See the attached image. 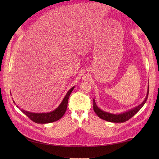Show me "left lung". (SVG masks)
Masks as SVG:
<instances>
[{
  "label": "left lung",
  "mask_w": 159,
  "mask_h": 159,
  "mask_svg": "<svg viewBox=\"0 0 159 159\" xmlns=\"http://www.w3.org/2000/svg\"><path fill=\"white\" fill-rule=\"evenodd\" d=\"M148 93H149V91H148V93L145 100L141 104L139 105L137 107L134 108V109L121 114L115 115L110 113H107L101 110V109H99V107L97 106V104L95 103L94 99H93V110L98 117H100L103 120H105L106 121L111 122H124L128 120L131 117H133V116L141 109L142 107L144 105L148 99Z\"/></svg>",
  "instance_id": "8db88e82"
}]
</instances>
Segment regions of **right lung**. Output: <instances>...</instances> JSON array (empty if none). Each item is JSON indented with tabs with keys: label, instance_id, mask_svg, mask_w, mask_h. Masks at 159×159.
Segmentation results:
<instances>
[{
	"label": "right lung",
	"instance_id": "right-lung-1",
	"mask_svg": "<svg viewBox=\"0 0 159 159\" xmlns=\"http://www.w3.org/2000/svg\"><path fill=\"white\" fill-rule=\"evenodd\" d=\"M73 89H74V87L71 88L69 90V91L67 93L66 95L65 96L64 98L63 99V101L60 104V106H58L55 110L52 112L47 113H30L26 111L22 110H21V111L22 113H24L25 115H26L30 120L38 124H46V123H50V122L57 121L58 120H59L60 119H61L62 117V116L64 115L67 110V106H68L69 97ZM13 102L15 103L14 101Z\"/></svg>",
	"mask_w": 159,
	"mask_h": 159
}]
</instances>
